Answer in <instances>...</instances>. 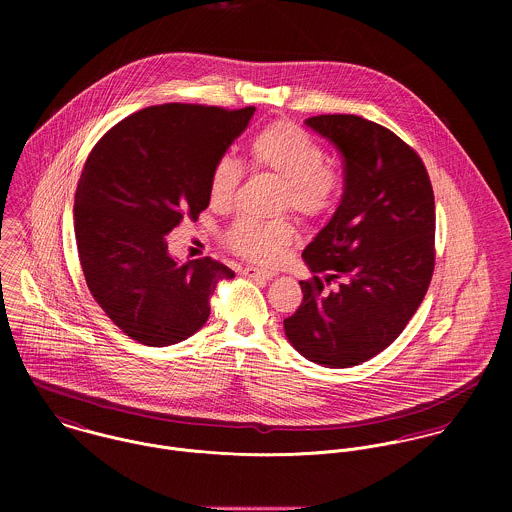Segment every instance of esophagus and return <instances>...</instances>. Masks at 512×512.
<instances>
[{
    "label": "esophagus",
    "mask_w": 512,
    "mask_h": 512,
    "mask_svg": "<svg viewBox=\"0 0 512 512\" xmlns=\"http://www.w3.org/2000/svg\"><path fill=\"white\" fill-rule=\"evenodd\" d=\"M242 276L246 278H252V280H272L274 274L272 272H264V270H258V268H244L242 270Z\"/></svg>",
    "instance_id": "34e87169"
}]
</instances>
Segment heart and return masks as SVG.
<instances>
[{
    "label": "heart",
    "mask_w": 512,
    "mask_h": 512,
    "mask_svg": "<svg viewBox=\"0 0 512 512\" xmlns=\"http://www.w3.org/2000/svg\"><path fill=\"white\" fill-rule=\"evenodd\" d=\"M248 151L256 169L282 177L280 211L292 209L303 220L327 217L341 195V173L327 163L325 149L292 122H272L258 130ZM244 179V167L230 155H220L209 173V203L228 209ZM224 244L238 256L272 264L293 240L288 219L258 220L238 217L222 234Z\"/></svg>",
    "instance_id": "heart-1"
}]
</instances>
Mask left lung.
Returning <instances> with one entry per match:
<instances>
[{
	"instance_id": "1",
	"label": "left lung",
	"mask_w": 512,
	"mask_h": 512,
	"mask_svg": "<svg viewBox=\"0 0 512 512\" xmlns=\"http://www.w3.org/2000/svg\"><path fill=\"white\" fill-rule=\"evenodd\" d=\"M305 124L339 149L345 191L303 250L311 270L284 319L295 351L347 368L382 353L420 307L436 266V203L422 157L388 128L355 114Z\"/></svg>"
}]
</instances>
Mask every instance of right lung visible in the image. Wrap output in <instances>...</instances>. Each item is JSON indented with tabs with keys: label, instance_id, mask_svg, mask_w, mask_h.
Instances as JSON below:
<instances>
[{
	"label": "right lung",
	"instance_id": "obj_1",
	"mask_svg": "<svg viewBox=\"0 0 512 512\" xmlns=\"http://www.w3.org/2000/svg\"><path fill=\"white\" fill-rule=\"evenodd\" d=\"M254 110L149 106L92 147L74 193L78 260L94 301L130 339L185 341L207 323L220 280L234 278L209 256L179 266L165 234L209 207L211 167Z\"/></svg>",
	"mask_w": 512,
	"mask_h": 512
}]
</instances>
